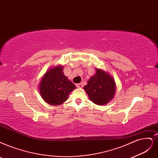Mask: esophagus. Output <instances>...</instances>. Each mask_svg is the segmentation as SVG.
<instances>
[{
	"label": "esophagus",
	"instance_id": "esophagus-1",
	"mask_svg": "<svg viewBox=\"0 0 158 158\" xmlns=\"http://www.w3.org/2000/svg\"><path fill=\"white\" fill-rule=\"evenodd\" d=\"M76 86H77V88H82V87L83 86V83H78L76 85Z\"/></svg>",
	"mask_w": 158,
	"mask_h": 158
}]
</instances>
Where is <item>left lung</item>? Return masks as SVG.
<instances>
[{"label": "left lung", "mask_w": 158, "mask_h": 158, "mask_svg": "<svg viewBox=\"0 0 158 158\" xmlns=\"http://www.w3.org/2000/svg\"><path fill=\"white\" fill-rule=\"evenodd\" d=\"M96 72V74L92 76L84 86V90L93 103L103 106L114 97L116 85L114 79L108 73L98 68Z\"/></svg>", "instance_id": "obj_1"}]
</instances>
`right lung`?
Here are the masks:
<instances>
[{
  "label": "right lung",
  "mask_w": 158,
  "mask_h": 158,
  "mask_svg": "<svg viewBox=\"0 0 158 158\" xmlns=\"http://www.w3.org/2000/svg\"><path fill=\"white\" fill-rule=\"evenodd\" d=\"M63 66H57L47 71L40 83L39 90L44 100L52 106L65 102L75 85L63 73Z\"/></svg>",
  "instance_id": "1"
}]
</instances>
